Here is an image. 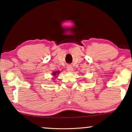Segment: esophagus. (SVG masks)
Instances as JSON below:
<instances>
[{
    "label": "esophagus",
    "instance_id": "esophagus-1",
    "mask_svg": "<svg viewBox=\"0 0 132 132\" xmlns=\"http://www.w3.org/2000/svg\"><path fill=\"white\" fill-rule=\"evenodd\" d=\"M67 71L70 72H72L73 71V68L72 67V66L70 65H68L67 66Z\"/></svg>",
    "mask_w": 132,
    "mask_h": 132
}]
</instances>
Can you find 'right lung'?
<instances>
[{
	"mask_svg": "<svg viewBox=\"0 0 132 132\" xmlns=\"http://www.w3.org/2000/svg\"><path fill=\"white\" fill-rule=\"evenodd\" d=\"M59 71H55V72H53V75L55 76H56V75H57V74H59Z\"/></svg>",
	"mask_w": 132,
	"mask_h": 132,
	"instance_id": "right-lung-1",
	"label": "right lung"
}]
</instances>
